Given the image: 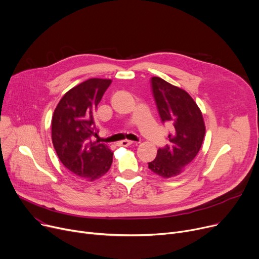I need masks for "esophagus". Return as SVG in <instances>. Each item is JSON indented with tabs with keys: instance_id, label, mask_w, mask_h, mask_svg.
<instances>
[{
	"instance_id": "esophagus-1",
	"label": "esophagus",
	"mask_w": 259,
	"mask_h": 259,
	"mask_svg": "<svg viewBox=\"0 0 259 259\" xmlns=\"http://www.w3.org/2000/svg\"><path fill=\"white\" fill-rule=\"evenodd\" d=\"M131 144H133V141H130V140H122V141H120V142L118 143V146H124V147H126V146H130Z\"/></svg>"
}]
</instances>
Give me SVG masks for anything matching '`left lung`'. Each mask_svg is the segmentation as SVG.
<instances>
[{"label": "left lung", "mask_w": 259, "mask_h": 259, "mask_svg": "<svg viewBox=\"0 0 259 259\" xmlns=\"http://www.w3.org/2000/svg\"><path fill=\"white\" fill-rule=\"evenodd\" d=\"M158 111L163 122L171 127L169 144L159 148L148 168L163 179L177 177L184 171L199 153L206 133L202 112L185 90L164 79L151 78Z\"/></svg>", "instance_id": "8db88e82"}]
</instances>
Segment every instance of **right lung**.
I'll return each instance as SVG.
<instances>
[{
  "mask_svg": "<svg viewBox=\"0 0 259 259\" xmlns=\"http://www.w3.org/2000/svg\"><path fill=\"white\" fill-rule=\"evenodd\" d=\"M111 79L91 78L75 85L59 100L52 116V143L66 168L93 182L111 168L113 153L98 142L96 108Z\"/></svg>",
  "mask_w": 259,
  "mask_h": 259,
  "instance_id": "right-lung-1",
  "label": "right lung"
}]
</instances>
